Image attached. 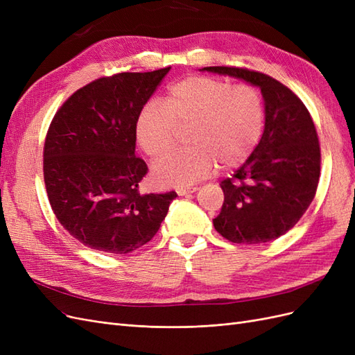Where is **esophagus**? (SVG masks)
<instances>
[{
	"instance_id": "1",
	"label": "esophagus",
	"mask_w": 355,
	"mask_h": 355,
	"mask_svg": "<svg viewBox=\"0 0 355 355\" xmlns=\"http://www.w3.org/2000/svg\"><path fill=\"white\" fill-rule=\"evenodd\" d=\"M198 188L196 187H191V188H178V194L179 196H187V194H192V192H196Z\"/></svg>"
}]
</instances>
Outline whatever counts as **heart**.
<instances>
[{
	"label": "heart",
	"mask_w": 355,
	"mask_h": 355,
	"mask_svg": "<svg viewBox=\"0 0 355 355\" xmlns=\"http://www.w3.org/2000/svg\"><path fill=\"white\" fill-rule=\"evenodd\" d=\"M187 148L158 159L154 176L163 187H188L206 178L216 161L235 167L259 145L265 128L262 94L249 84L192 75L167 89L164 103L146 102L136 118V137L149 157L175 145L179 128L188 127Z\"/></svg>",
	"instance_id": "obj_1"
}]
</instances>
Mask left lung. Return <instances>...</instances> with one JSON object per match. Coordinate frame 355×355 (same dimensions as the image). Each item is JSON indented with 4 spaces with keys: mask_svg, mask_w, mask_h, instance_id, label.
Segmentation results:
<instances>
[{
    "mask_svg": "<svg viewBox=\"0 0 355 355\" xmlns=\"http://www.w3.org/2000/svg\"><path fill=\"white\" fill-rule=\"evenodd\" d=\"M261 89L265 130L259 145L232 178L220 182L222 210L214 230L237 244L275 240L292 230L313 202L321 151L313 118L304 102L263 72L237 67H206Z\"/></svg>",
    "mask_w": 355,
    "mask_h": 355,
    "instance_id": "obj_1",
    "label": "left lung"
}]
</instances>
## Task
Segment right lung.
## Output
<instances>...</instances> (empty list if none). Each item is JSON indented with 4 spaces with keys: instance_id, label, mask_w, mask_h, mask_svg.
<instances>
[{
    "instance_id": "obj_1",
    "label": "right lung",
    "mask_w": 355,
    "mask_h": 355,
    "mask_svg": "<svg viewBox=\"0 0 355 355\" xmlns=\"http://www.w3.org/2000/svg\"><path fill=\"white\" fill-rule=\"evenodd\" d=\"M170 67L118 72L72 93L53 116L42 151L50 206L75 240L125 254L151 241L178 194L139 192L136 118Z\"/></svg>"
}]
</instances>
